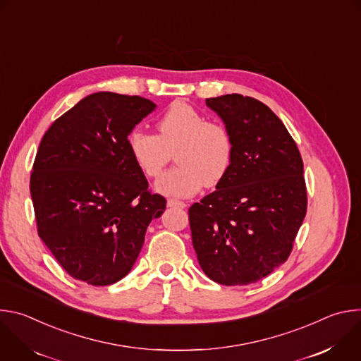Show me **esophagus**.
Masks as SVG:
<instances>
[{
  "instance_id": "esophagus-1",
  "label": "esophagus",
  "mask_w": 361,
  "mask_h": 361,
  "mask_svg": "<svg viewBox=\"0 0 361 361\" xmlns=\"http://www.w3.org/2000/svg\"><path fill=\"white\" fill-rule=\"evenodd\" d=\"M167 205H169V207H174V209H185L187 207V204L184 201L174 200V198H169Z\"/></svg>"
}]
</instances>
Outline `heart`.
I'll return each mask as SVG.
<instances>
[{
	"instance_id": "heart-1",
	"label": "heart",
	"mask_w": 361,
	"mask_h": 361,
	"mask_svg": "<svg viewBox=\"0 0 361 361\" xmlns=\"http://www.w3.org/2000/svg\"><path fill=\"white\" fill-rule=\"evenodd\" d=\"M157 135L133 130L127 148L138 170L159 177L176 152V169L163 174L156 190L164 195L190 197L202 185L214 187L228 173L234 144L226 126L209 121L184 101H174L156 123Z\"/></svg>"
}]
</instances>
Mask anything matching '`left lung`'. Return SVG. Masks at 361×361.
Masks as SVG:
<instances>
[{"label":"left lung","mask_w":361,"mask_h":361,"mask_svg":"<svg viewBox=\"0 0 361 361\" xmlns=\"http://www.w3.org/2000/svg\"><path fill=\"white\" fill-rule=\"evenodd\" d=\"M205 106L233 137V161L216 191L192 204L190 227L205 276L245 286L281 266L307 212L300 151L281 120L259 99L227 94Z\"/></svg>","instance_id":"left-lung-1"}]
</instances>
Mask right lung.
Returning a JSON list of instances; mask_svg holds the SVG:
<instances>
[{
  "instance_id": "add662e5",
  "label": "right lung",
  "mask_w": 361,
  "mask_h": 361,
  "mask_svg": "<svg viewBox=\"0 0 361 361\" xmlns=\"http://www.w3.org/2000/svg\"><path fill=\"white\" fill-rule=\"evenodd\" d=\"M157 109L138 95L95 92L44 134L30 180L38 235L63 269L91 286L126 277L166 198L148 192L127 137Z\"/></svg>"
}]
</instances>
